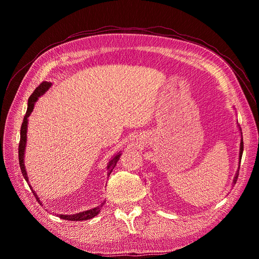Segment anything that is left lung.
<instances>
[{"label":"left lung","instance_id":"8db88e82","mask_svg":"<svg viewBox=\"0 0 259 259\" xmlns=\"http://www.w3.org/2000/svg\"><path fill=\"white\" fill-rule=\"evenodd\" d=\"M238 128H239V131H240V137H241V140H240V146H239V162H238V164H240L241 156H242V151H243V141H242V133H241V129H240V127H239V126H238ZM238 172H239V166H238V170H237V172H236V174H235V176H234V179H233V185H235V184H236V182H237Z\"/></svg>","mask_w":259,"mask_h":259}]
</instances>
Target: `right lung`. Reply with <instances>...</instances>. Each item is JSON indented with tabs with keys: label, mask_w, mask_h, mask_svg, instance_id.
I'll list each match as a JSON object with an SVG mask.
<instances>
[{
	"label": "right lung",
	"mask_w": 259,
	"mask_h": 259,
	"mask_svg": "<svg viewBox=\"0 0 259 259\" xmlns=\"http://www.w3.org/2000/svg\"><path fill=\"white\" fill-rule=\"evenodd\" d=\"M51 83L50 81H43L42 84H40L34 91L33 93L30 95V98L28 100V104H27V111H26V114L24 116V119H23V122H22V127H21V135H20V145H19V161H20V167H21V171H22V174L24 176L25 181L28 183L29 185V181H28V176H27V172H26V167L24 165V154H25V149H26V141H27V127H28V117L29 115L31 114V112L33 111V108H34V105L35 103L37 102L38 98L42 97L43 94H45L48 89L51 87ZM121 155V151L117 152L110 160H109L108 165H107V176H110L112 170L114 169L116 162L118 161L119 157ZM30 189L32 193L34 194L36 200L42 205V201L39 200V197L37 196V194L33 191V189L31 188V186L29 185ZM104 202H102L100 206L95 207V208H92L90 210H86V211H83V212H78V213H75V214H71V215H64V214H58V216L60 217V219L62 220H65V221H71V222H80V221H87V220H91L93 219L94 216H97L100 212H101V209L103 208L104 206Z\"/></svg>",
	"instance_id": "add662e5"
}]
</instances>
